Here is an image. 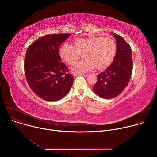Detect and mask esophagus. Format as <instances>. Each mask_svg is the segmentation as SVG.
Masks as SVG:
<instances>
[{"instance_id": "34e87169", "label": "esophagus", "mask_w": 157, "mask_h": 157, "mask_svg": "<svg viewBox=\"0 0 157 157\" xmlns=\"http://www.w3.org/2000/svg\"><path fill=\"white\" fill-rule=\"evenodd\" d=\"M72 74L75 76H79V75H85V74H84V73H76V72H73V73H72Z\"/></svg>"}]
</instances>
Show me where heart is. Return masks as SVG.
<instances>
[{
  "label": "heart",
  "instance_id": "1",
  "mask_svg": "<svg viewBox=\"0 0 157 157\" xmlns=\"http://www.w3.org/2000/svg\"><path fill=\"white\" fill-rule=\"evenodd\" d=\"M117 46L116 40L111 37H102L92 35L76 39L73 45L63 44L59 49L60 58L70 65H73L79 53L84 58L77 63L72 71L83 73L93 70H104L113 62L117 53Z\"/></svg>",
  "mask_w": 157,
  "mask_h": 157
}]
</instances>
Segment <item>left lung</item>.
Masks as SVG:
<instances>
[{
  "instance_id": "8db88e82",
  "label": "left lung",
  "mask_w": 157,
  "mask_h": 157,
  "mask_svg": "<svg viewBox=\"0 0 157 157\" xmlns=\"http://www.w3.org/2000/svg\"><path fill=\"white\" fill-rule=\"evenodd\" d=\"M117 50L116 57L108 68L98 75L94 92L103 99L119 96L128 85L133 68L132 52L129 44L121 36L112 32Z\"/></svg>"
}]
</instances>
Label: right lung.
<instances>
[{
  "label": "right lung",
  "mask_w": 157,
  "mask_h": 157,
  "mask_svg": "<svg viewBox=\"0 0 157 157\" xmlns=\"http://www.w3.org/2000/svg\"><path fill=\"white\" fill-rule=\"evenodd\" d=\"M69 33L47 35L37 39L28 48L24 70L32 90L47 101H58L70 90L74 81L68 68L61 62L59 47Z\"/></svg>",
  "instance_id": "right-lung-1"
}]
</instances>
